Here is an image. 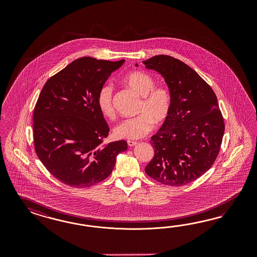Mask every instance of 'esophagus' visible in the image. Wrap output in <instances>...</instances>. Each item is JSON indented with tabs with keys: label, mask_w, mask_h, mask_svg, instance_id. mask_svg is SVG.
I'll list each match as a JSON object with an SVG mask.
<instances>
[{
	"label": "esophagus",
	"mask_w": 257,
	"mask_h": 257,
	"mask_svg": "<svg viewBox=\"0 0 257 257\" xmlns=\"http://www.w3.org/2000/svg\"><path fill=\"white\" fill-rule=\"evenodd\" d=\"M127 143H128V146H130V147H133V146H135V145L138 144L137 141H132V140H128Z\"/></svg>",
	"instance_id": "esophagus-1"
}]
</instances>
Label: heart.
I'll return each instance as SVG.
<instances>
[{
  "label": "heart",
  "mask_w": 257,
  "mask_h": 257,
  "mask_svg": "<svg viewBox=\"0 0 257 257\" xmlns=\"http://www.w3.org/2000/svg\"><path fill=\"white\" fill-rule=\"evenodd\" d=\"M124 83L142 98L138 117L126 118L114 129V136L120 140H139L146 136L155 124L164 123L170 116L171 95L165 86H156V80L145 72L134 71L124 78ZM97 104L101 114L112 118L115 116L113 105V86L103 85L98 91Z\"/></svg>",
  "instance_id": "heart-1"
}]
</instances>
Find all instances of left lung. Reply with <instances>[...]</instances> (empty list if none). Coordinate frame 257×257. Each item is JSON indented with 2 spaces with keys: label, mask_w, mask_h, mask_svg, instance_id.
I'll return each instance as SVG.
<instances>
[{
  "label": "left lung",
  "mask_w": 257,
  "mask_h": 257,
  "mask_svg": "<svg viewBox=\"0 0 257 257\" xmlns=\"http://www.w3.org/2000/svg\"><path fill=\"white\" fill-rule=\"evenodd\" d=\"M143 64L163 76L171 95L170 116L151 138L155 156L145 172L166 186H185L208 171L218 156L225 125L217 96L179 59L159 55Z\"/></svg>",
  "instance_id": "obj_1"
}]
</instances>
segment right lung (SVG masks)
<instances>
[{"label": "right lung", "mask_w": 257, "mask_h": 257, "mask_svg": "<svg viewBox=\"0 0 257 257\" xmlns=\"http://www.w3.org/2000/svg\"><path fill=\"white\" fill-rule=\"evenodd\" d=\"M81 57L50 78L34 109V144L48 171L71 187H89L106 179L127 142L103 144L109 127L97 95L124 63Z\"/></svg>", "instance_id": "1"}]
</instances>
